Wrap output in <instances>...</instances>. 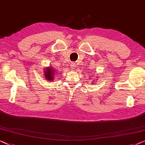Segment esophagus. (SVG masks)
Returning a JSON list of instances; mask_svg holds the SVG:
<instances>
[{"label": "esophagus", "mask_w": 145, "mask_h": 145, "mask_svg": "<svg viewBox=\"0 0 145 145\" xmlns=\"http://www.w3.org/2000/svg\"><path fill=\"white\" fill-rule=\"evenodd\" d=\"M71 68H72V69L75 68V63H72V64H71Z\"/></svg>", "instance_id": "esophagus-1"}]
</instances>
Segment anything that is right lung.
<instances>
[{"label":"right lung","instance_id":"right-lung-1","mask_svg":"<svg viewBox=\"0 0 145 145\" xmlns=\"http://www.w3.org/2000/svg\"><path fill=\"white\" fill-rule=\"evenodd\" d=\"M55 71L54 69H52L51 67H48V68H46V70H44V77L46 78V80H47L50 82L53 80L54 79V75L55 74Z\"/></svg>","mask_w":145,"mask_h":145}]
</instances>
